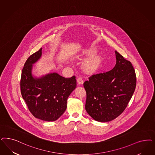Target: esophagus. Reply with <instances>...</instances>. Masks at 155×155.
<instances>
[{
    "label": "esophagus",
    "mask_w": 155,
    "mask_h": 155,
    "mask_svg": "<svg viewBox=\"0 0 155 155\" xmlns=\"http://www.w3.org/2000/svg\"><path fill=\"white\" fill-rule=\"evenodd\" d=\"M77 82H78V83L79 84V85H81V84H83V79L81 78H78V79H77Z\"/></svg>",
    "instance_id": "1"
}]
</instances>
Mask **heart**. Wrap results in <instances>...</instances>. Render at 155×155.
<instances>
[{"instance_id":"1","label":"heart","mask_w":155,"mask_h":155,"mask_svg":"<svg viewBox=\"0 0 155 155\" xmlns=\"http://www.w3.org/2000/svg\"><path fill=\"white\" fill-rule=\"evenodd\" d=\"M91 52H87L90 53ZM99 64V58L97 55H93L86 59L83 64V68L87 72H91L96 70Z\"/></svg>"}]
</instances>
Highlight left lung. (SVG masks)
Instances as JSON below:
<instances>
[{
    "label": "left lung",
    "instance_id": "obj_1",
    "mask_svg": "<svg viewBox=\"0 0 155 155\" xmlns=\"http://www.w3.org/2000/svg\"><path fill=\"white\" fill-rule=\"evenodd\" d=\"M116 63L112 70L92 75L84 83L85 110L99 122H108L124 110L134 93L136 78L130 61L115 51Z\"/></svg>",
    "mask_w": 155,
    "mask_h": 155
}]
</instances>
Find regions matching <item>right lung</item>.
<instances>
[{
	"label": "right lung",
	"mask_w": 155,
	"mask_h": 155,
	"mask_svg": "<svg viewBox=\"0 0 155 155\" xmlns=\"http://www.w3.org/2000/svg\"><path fill=\"white\" fill-rule=\"evenodd\" d=\"M42 55V48L27 59L22 70L20 90L23 99L36 118L46 121L58 120L67 108V101L76 87L75 76L65 78L56 72L36 77L34 65Z\"/></svg>",
	"instance_id": "right-lung-1"
}]
</instances>
